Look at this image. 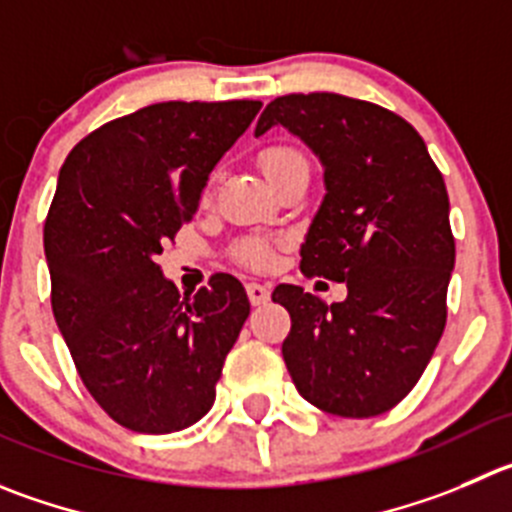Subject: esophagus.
Masks as SVG:
<instances>
[{
    "instance_id": "34e87169",
    "label": "esophagus",
    "mask_w": 512,
    "mask_h": 512,
    "mask_svg": "<svg viewBox=\"0 0 512 512\" xmlns=\"http://www.w3.org/2000/svg\"><path fill=\"white\" fill-rule=\"evenodd\" d=\"M246 294H248V301H251L253 306H261L269 301L271 291H269V286L259 284V281H251V284H246Z\"/></svg>"
}]
</instances>
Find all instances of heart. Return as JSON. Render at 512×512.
<instances>
[{
	"instance_id": "b5f03b06",
	"label": "heart",
	"mask_w": 512,
	"mask_h": 512,
	"mask_svg": "<svg viewBox=\"0 0 512 512\" xmlns=\"http://www.w3.org/2000/svg\"><path fill=\"white\" fill-rule=\"evenodd\" d=\"M259 163L264 173L269 175V180H276L281 173L294 168V165L306 163V158L294 145H266L259 153ZM213 180H216V175H211V180H208L206 193H211ZM231 256L241 261V264L251 266V269H269L274 264V243L264 236H246L233 243Z\"/></svg>"
}]
</instances>
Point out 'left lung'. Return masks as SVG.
<instances>
[{
  "mask_svg": "<svg viewBox=\"0 0 512 512\" xmlns=\"http://www.w3.org/2000/svg\"><path fill=\"white\" fill-rule=\"evenodd\" d=\"M284 125L324 165L326 196L301 246V274L347 284L326 304L301 286L271 294L291 316L281 344L306 402L339 417H374L420 382L447 321L455 266L450 198L425 140L367 100L281 95L256 135Z\"/></svg>",
  "mask_w": 512,
  "mask_h": 512,
  "instance_id": "obj_1",
  "label": "left lung"
}]
</instances>
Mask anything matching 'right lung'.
Masks as SVG:
<instances>
[{"mask_svg": "<svg viewBox=\"0 0 512 512\" xmlns=\"http://www.w3.org/2000/svg\"><path fill=\"white\" fill-rule=\"evenodd\" d=\"M259 110L155 102L92 130L62 163L45 221L52 311L87 392L128 430L168 435L213 407L251 304L231 274L180 299L158 253Z\"/></svg>", "mask_w": 512, "mask_h": 512, "instance_id": "add662e5", "label": "right lung"}]
</instances>
